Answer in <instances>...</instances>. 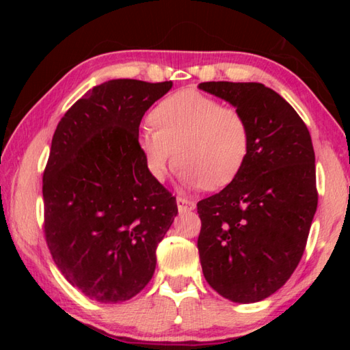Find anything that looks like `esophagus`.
Listing matches in <instances>:
<instances>
[{"label":"esophagus","mask_w":350,"mask_h":350,"mask_svg":"<svg viewBox=\"0 0 350 350\" xmlns=\"http://www.w3.org/2000/svg\"><path fill=\"white\" fill-rule=\"evenodd\" d=\"M176 202H177V208H179L180 213L182 211H191V210L196 208V204H194L193 200H188V199L182 198V196H177Z\"/></svg>","instance_id":"esophagus-1"}]
</instances>
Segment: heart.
<instances>
[{
	"label": "heart",
	"instance_id": "b5f03b06",
	"mask_svg": "<svg viewBox=\"0 0 350 350\" xmlns=\"http://www.w3.org/2000/svg\"><path fill=\"white\" fill-rule=\"evenodd\" d=\"M139 137L146 168L163 180L176 161L180 180L189 188L219 189L236 179L250 152V126L234 106L196 90L165 97L151 111Z\"/></svg>",
	"mask_w": 350,
	"mask_h": 350
}]
</instances>
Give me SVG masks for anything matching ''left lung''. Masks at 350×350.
I'll list each match as a JSON object with an SVG mask.
<instances>
[{
    "mask_svg": "<svg viewBox=\"0 0 350 350\" xmlns=\"http://www.w3.org/2000/svg\"><path fill=\"white\" fill-rule=\"evenodd\" d=\"M250 126V152L222 191L198 202L206 282L234 303L275 293L298 267L318 205L315 151L303 118L262 83L205 81Z\"/></svg>",
    "mask_w": 350,
    "mask_h": 350,
    "instance_id": "obj_1",
    "label": "left lung"
}]
</instances>
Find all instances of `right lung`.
I'll return each mask as SVG.
<instances>
[{"label":"right lung","mask_w":350,"mask_h":350,"mask_svg":"<svg viewBox=\"0 0 350 350\" xmlns=\"http://www.w3.org/2000/svg\"><path fill=\"white\" fill-rule=\"evenodd\" d=\"M173 81L109 80L58 122L43 173L44 236L68 282L122 303L152 278L176 198L146 168L139 126Z\"/></svg>","instance_id":"right-lung-1"}]
</instances>
